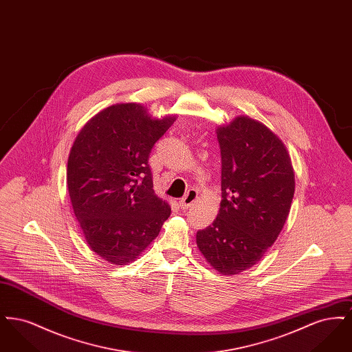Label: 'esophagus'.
I'll list each match as a JSON object with an SVG mask.
<instances>
[{"mask_svg":"<svg viewBox=\"0 0 352 352\" xmlns=\"http://www.w3.org/2000/svg\"><path fill=\"white\" fill-rule=\"evenodd\" d=\"M197 199H198V191L194 190V188H191V190L187 191V194L179 201V207H181L182 210H186V208L191 207V206L197 201Z\"/></svg>","mask_w":352,"mask_h":352,"instance_id":"obj_1","label":"esophagus"}]
</instances>
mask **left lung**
I'll list each match as a JSON object with an SVG mask.
<instances>
[{"label":"left lung","instance_id":"left-lung-1","mask_svg":"<svg viewBox=\"0 0 352 352\" xmlns=\"http://www.w3.org/2000/svg\"><path fill=\"white\" fill-rule=\"evenodd\" d=\"M217 134L220 210L211 226L197 232V245L212 268L228 276L253 267L276 241L296 182L284 142L263 122L237 116Z\"/></svg>","mask_w":352,"mask_h":352}]
</instances>
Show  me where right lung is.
Returning <instances> with one entry per match:
<instances>
[{"mask_svg": "<svg viewBox=\"0 0 352 352\" xmlns=\"http://www.w3.org/2000/svg\"><path fill=\"white\" fill-rule=\"evenodd\" d=\"M175 118H151L144 105L121 102L76 135L68 155L69 199L88 247L109 264L134 261L170 217L168 201L154 194L148 161Z\"/></svg>", "mask_w": 352, "mask_h": 352, "instance_id": "obj_1", "label": "right lung"}]
</instances>
